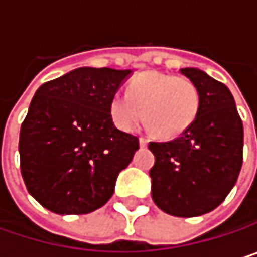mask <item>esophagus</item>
I'll use <instances>...</instances> for the list:
<instances>
[{"label":"esophagus","instance_id":"esophagus-1","mask_svg":"<svg viewBox=\"0 0 257 257\" xmlns=\"http://www.w3.org/2000/svg\"><path fill=\"white\" fill-rule=\"evenodd\" d=\"M147 146V140L146 138H140V147H146Z\"/></svg>","mask_w":257,"mask_h":257}]
</instances>
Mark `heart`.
Returning <instances> with one entry per match:
<instances>
[{"label": "heart", "instance_id": "heart-1", "mask_svg": "<svg viewBox=\"0 0 257 257\" xmlns=\"http://www.w3.org/2000/svg\"><path fill=\"white\" fill-rule=\"evenodd\" d=\"M199 89L189 78L147 71L134 77L128 95L114 93L108 104L113 123L132 132L144 119L161 138H173L189 128L199 111Z\"/></svg>", "mask_w": 257, "mask_h": 257}]
</instances>
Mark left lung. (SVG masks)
Here are the masks:
<instances>
[{
    "mask_svg": "<svg viewBox=\"0 0 257 257\" xmlns=\"http://www.w3.org/2000/svg\"><path fill=\"white\" fill-rule=\"evenodd\" d=\"M180 73L199 89V111L176 140L150 143L153 202L167 214L196 217L219 207L242 165L244 131L231 90L198 68Z\"/></svg>",
    "mask_w": 257,
    "mask_h": 257,
    "instance_id": "left-lung-1",
    "label": "left lung"
}]
</instances>
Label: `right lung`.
I'll return each mask as SVG.
<instances>
[{
    "instance_id": "obj_1",
    "label": "right lung",
    "mask_w": 257,
    "mask_h": 257,
    "mask_svg": "<svg viewBox=\"0 0 257 257\" xmlns=\"http://www.w3.org/2000/svg\"><path fill=\"white\" fill-rule=\"evenodd\" d=\"M131 70L81 67L41 84L19 137L21 171L31 196L56 214L101 208L140 149L114 126L108 104Z\"/></svg>"
}]
</instances>
